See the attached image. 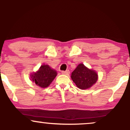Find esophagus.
<instances>
[{
	"label": "esophagus",
	"mask_w": 130,
	"mask_h": 130,
	"mask_svg": "<svg viewBox=\"0 0 130 130\" xmlns=\"http://www.w3.org/2000/svg\"><path fill=\"white\" fill-rule=\"evenodd\" d=\"M70 71L69 70H66V71H62V74H65V75H69L70 74Z\"/></svg>",
	"instance_id": "obj_1"
}]
</instances>
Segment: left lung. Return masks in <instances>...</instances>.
<instances>
[{"label":"left lung","mask_w":130,"mask_h":130,"mask_svg":"<svg viewBox=\"0 0 130 130\" xmlns=\"http://www.w3.org/2000/svg\"><path fill=\"white\" fill-rule=\"evenodd\" d=\"M71 77L77 87L84 90L96 83L98 74L94 70L89 69L84 64L80 63L72 72Z\"/></svg>","instance_id":"obj_1"}]
</instances>
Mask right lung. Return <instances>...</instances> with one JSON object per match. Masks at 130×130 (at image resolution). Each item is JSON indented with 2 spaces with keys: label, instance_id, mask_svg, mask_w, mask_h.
I'll return each mask as SVG.
<instances>
[{
  "label": "right lung",
  "instance_id": "right-lung-1",
  "mask_svg": "<svg viewBox=\"0 0 130 130\" xmlns=\"http://www.w3.org/2000/svg\"><path fill=\"white\" fill-rule=\"evenodd\" d=\"M57 71L48 65H43L36 73L31 74L33 82L41 88L48 87L57 76Z\"/></svg>",
  "mask_w": 130,
  "mask_h": 130
}]
</instances>
